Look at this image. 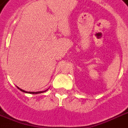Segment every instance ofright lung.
<instances>
[{"instance_id":"1","label":"right lung","mask_w":128,"mask_h":128,"mask_svg":"<svg viewBox=\"0 0 128 128\" xmlns=\"http://www.w3.org/2000/svg\"><path fill=\"white\" fill-rule=\"evenodd\" d=\"M19 90H20V91H22V92H24V93H28V94H41V93H43V92H46L48 90H46V91H41V92H26V91H24V90H21L20 88H19L18 86H17Z\"/></svg>"}]
</instances>
